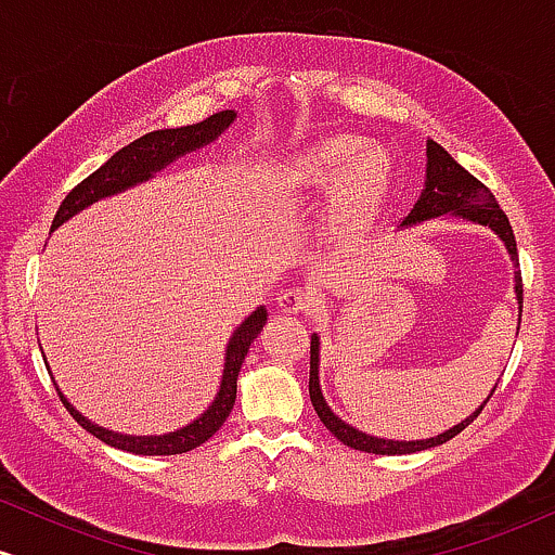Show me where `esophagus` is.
<instances>
[{
  "label": "esophagus",
  "mask_w": 555,
  "mask_h": 555,
  "mask_svg": "<svg viewBox=\"0 0 555 555\" xmlns=\"http://www.w3.org/2000/svg\"><path fill=\"white\" fill-rule=\"evenodd\" d=\"M276 305L282 313H305V310L313 308L315 297L313 292L305 289V286H289V289H284L282 295L276 297Z\"/></svg>",
  "instance_id": "1"
}]
</instances>
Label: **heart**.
<instances>
[{
  "label": "heart",
  "instance_id": "heart-1",
  "mask_svg": "<svg viewBox=\"0 0 555 555\" xmlns=\"http://www.w3.org/2000/svg\"><path fill=\"white\" fill-rule=\"evenodd\" d=\"M295 180L313 193H326L339 182V211L344 219H354L373 206L384 188L386 156L378 149H360L354 138H331L299 154Z\"/></svg>",
  "mask_w": 555,
  "mask_h": 555
}]
</instances>
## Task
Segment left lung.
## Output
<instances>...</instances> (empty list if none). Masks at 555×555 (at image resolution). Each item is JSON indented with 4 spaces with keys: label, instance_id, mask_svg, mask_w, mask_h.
Segmentation results:
<instances>
[{
    "label": "left lung",
    "instance_id": "left-lung-1",
    "mask_svg": "<svg viewBox=\"0 0 555 555\" xmlns=\"http://www.w3.org/2000/svg\"><path fill=\"white\" fill-rule=\"evenodd\" d=\"M443 214H456L462 219L477 221V224L490 227L499 237L506 242L508 253H512V260L519 266V256H517V240H514V229L508 224V216L501 211V206L495 203V197L490 190L482 184L477 177L469 175L467 169L460 167L436 140H428V182H425V193L412 208V214L406 216L404 224H415V221H425V219H436V216ZM517 297L521 305V271H517ZM521 321V315H519ZM495 391V388H493ZM490 391V397H493ZM490 397L482 401L480 406L469 415L467 420H462L460 425H454L451 430L441 433V436L428 438V441H386V438H373L365 436V433L354 430L352 425H347L344 420H339L334 412L328 410V404L323 401L321 386H318V336L310 339V401H313L318 417L326 428L334 433L336 438L349 449L358 451H367V454H384V456H393V454H415V451H425L433 449V446H441L446 441L462 433L467 428L473 420L480 415L482 406L488 404Z\"/></svg>",
    "mask_w": 555,
    "mask_h": 555
}]
</instances>
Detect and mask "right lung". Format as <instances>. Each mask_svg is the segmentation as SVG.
<instances>
[{
    "label": "right lung",
    "instance_id": "1",
    "mask_svg": "<svg viewBox=\"0 0 555 555\" xmlns=\"http://www.w3.org/2000/svg\"><path fill=\"white\" fill-rule=\"evenodd\" d=\"M232 119H234V112L227 109V112L211 114V117L203 119V122L177 127V130H156V132H149V135L132 140L130 145H125L122 151H117L104 167L95 169L93 175H88L86 180L78 182L73 190H69L65 201H62L60 211L54 216L52 229L60 227L62 221H67L73 214H78L86 206H91V203L99 201V197L114 195L119 193V190L130 188V184L149 180L154 171L164 169L169 162H175L177 156L201 149L203 143L214 140L221 130H227ZM263 323H266V310L258 308L256 313L234 331L232 341H229V349H227L224 380H221L219 397H216L214 404L203 412V417H197L193 425H188V428L169 433V436L143 438V436H119V433L104 430L99 428V425L88 423L78 410H73V404L62 397L60 388H56V393H60L62 404L67 406L69 415L78 420V425H82V428L91 433V436L99 438V441L114 446V449L130 451V454H140V456L184 454V451H193L201 443H206L208 438L224 425V420L229 417V412H232L234 406V399H237V375H240L242 360H245L247 349H250L253 339L260 334Z\"/></svg>",
    "mask_w": 555,
    "mask_h": 555
}]
</instances>
